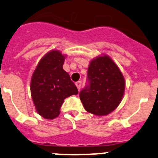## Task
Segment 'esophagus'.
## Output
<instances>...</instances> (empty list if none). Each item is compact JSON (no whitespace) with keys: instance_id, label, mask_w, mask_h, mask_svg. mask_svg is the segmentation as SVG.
Listing matches in <instances>:
<instances>
[{"instance_id":"1","label":"esophagus","mask_w":158,"mask_h":158,"mask_svg":"<svg viewBox=\"0 0 158 158\" xmlns=\"http://www.w3.org/2000/svg\"><path fill=\"white\" fill-rule=\"evenodd\" d=\"M75 85H76L77 88L78 90H80L81 89V81H77L76 83H75Z\"/></svg>"}]
</instances>
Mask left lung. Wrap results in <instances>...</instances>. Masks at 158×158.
Returning a JSON list of instances; mask_svg holds the SVG:
<instances>
[{
    "label": "left lung",
    "instance_id": "obj_1",
    "mask_svg": "<svg viewBox=\"0 0 158 158\" xmlns=\"http://www.w3.org/2000/svg\"><path fill=\"white\" fill-rule=\"evenodd\" d=\"M88 84L79 94L85 110L97 116H106L121 103L125 81L118 65L103 55L90 61Z\"/></svg>",
    "mask_w": 158,
    "mask_h": 158
}]
</instances>
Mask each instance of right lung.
Wrapping results in <instances>:
<instances>
[{
	"label": "right lung",
	"mask_w": 158,
	"mask_h": 158,
	"mask_svg": "<svg viewBox=\"0 0 158 158\" xmlns=\"http://www.w3.org/2000/svg\"><path fill=\"white\" fill-rule=\"evenodd\" d=\"M64 58L60 51L48 52L40 59L32 76L33 102L37 113L45 119L58 117L64 100L78 94L69 74L63 69Z\"/></svg>",
	"instance_id": "1"
}]
</instances>
